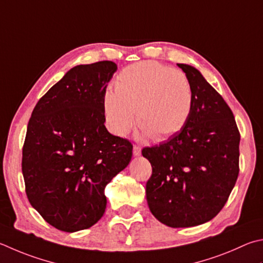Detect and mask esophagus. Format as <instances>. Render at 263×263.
<instances>
[{
	"label": "esophagus",
	"mask_w": 263,
	"mask_h": 263,
	"mask_svg": "<svg viewBox=\"0 0 263 263\" xmlns=\"http://www.w3.org/2000/svg\"><path fill=\"white\" fill-rule=\"evenodd\" d=\"M141 154V147L140 146H133V155L139 156Z\"/></svg>",
	"instance_id": "obj_1"
}]
</instances>
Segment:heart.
Listing matches in <instances>:
<instances>
[{
  "mask_svg": "<svg viewBox=\"0 0 263 263\" xmlns=\"http://www.w3.org/2000/svg\"><path fill=\"white\" fill-rule=\"evenodd\" d=\"M102 104L107 125L115 136L131 130L136 112L141 136L165 140L187 122L193 94L183 72L146 61L124 68L116 78L115 92L107 90Z\"/></svg>",
  "mask_w": 263,
  "mask_h": 263,
  "instance_id": "heart-1",
  "label": "heart"
}]
</instances>
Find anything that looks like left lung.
Listing matches in <instances>:
<instances>
[{"label": "left lung", "instance_id": "1", "mask_svg": "<svg viewBox=\"0 0 263 263\" xmlns=\"http://www.w3.org/2000/svg\"><path fill=\"white\" fill-rule=\"evenodd\" d=\"M193 94L183 128L142 156L153 173L146 184L152 214L170 228L211 221L224 207L239 174L240 135L223 98L198 69L178 64Z\"/></svg>", "mask_w": 263, "mask_h": 263}]
</instances>
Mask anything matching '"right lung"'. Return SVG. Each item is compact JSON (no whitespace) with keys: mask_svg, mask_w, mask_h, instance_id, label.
I'll use <instances>...</instances> for the list:
<instances>
[{"mask_svg":"<svg viewBox=\"0 0 263 263\" xmlns=\"http://www.w3.org/2000/svg\"><path fill=\"white\" fill-rule=\"evenodd\" d=\"M117 65H77L37 101L27 125L22 171L32 207L61 231L94 226L104 189L128 165L131 142L104 126L103 95Z\"/></svg>","mask_w":263,"mask_h":263,"instance_id":"1","label":"right lung"}]
</instances>
